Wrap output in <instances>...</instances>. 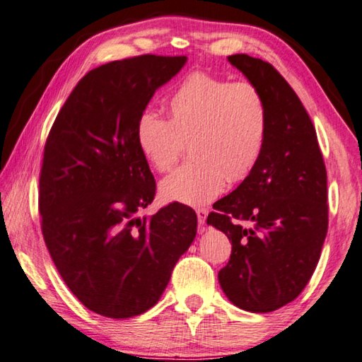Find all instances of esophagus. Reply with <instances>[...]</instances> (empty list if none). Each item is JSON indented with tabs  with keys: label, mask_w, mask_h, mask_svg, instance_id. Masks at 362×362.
<instances>
[{
	"label": "esophagus",
	"mask_w": 362,
	"mask_h": 362,
	"mask_svg": "<svg viewBox=\"0 0 362 362\" xmlns=\"http://www.w3.org/2000/svg\"><path fill=\"white\" fill-rule=\"evenodd\" d=\"M207 214H209V211H207V209H198V211H196V216H198L199 226H201V230H203V231H204V223H206Z\"/></svg>",
	"instance_id": "obj_1"
}]
</instances>
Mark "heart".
Here are the masks:
<instances>
[{"label": "heart", "mask_w": 362, "mask_h": 362, "mask_svg": "<svg viewBox=\"0 0 362 362\" xmlns=\"http://www.w3.org/2000/svg\"><path fill=\"white\" fill-rule=\"evenodd\" d=\"M168 112L169 119L140 115L136 131L140 151L158 173H169L192 144L193 161L159 183L168 203L207 204L223 192L226 177L246 179L265 151L269 110L252 83L193 71L169 95Z\"/></svg>", "instance_id": "obj_1"}]
</instances>
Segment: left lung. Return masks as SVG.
<instances>
[{
  "instance_id": "left-lung-1",
  "label": "left lung",
  "mask_w": 362,
  "mask_h": 362,
  "mask_svg": "<svg viewBox=\"0 0 362 362\" xmlns=\"http://www.w3.org/2000/svg\"><path fill=\"white\" fill-rule=\"evenodd\" d=\"M260 89L269 110L260 161L235 192L214 204L207 225L231 241L218 272L238 308L269 313L305 289L327 235V174L313 122L273 65L247 54L228 56Z\"/></svg>"
}]
</instances>
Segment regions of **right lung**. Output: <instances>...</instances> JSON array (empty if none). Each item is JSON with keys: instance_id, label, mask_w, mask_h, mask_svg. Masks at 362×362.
I'll return each mask as SVG.
<instances>
[{"instance_id": "add662e5", "label": "right lung", "mask_w": 362, "mask_h": 362, "mask_svg": "<svg viewBox=\"0 0 362 362\" xmlns=\"http://www.w3.org/2000/svg\"><path fill=\"white\" fill-rule=\"evenodd\" d=\"M187 57L115 60L81 78L45 146L40 214L46 247L79 302L124 320L158 303L198 218L174 203L151 217L156 183L137 144V121Z\"/></svg>"}]
</instances>
